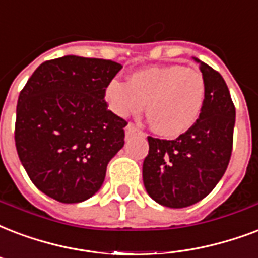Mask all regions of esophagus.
Instances as JSON below:
<instances>
[{
    "instance_id": "esophagus-1",
    "label": "esophagus",
    "mask_w": 258,
    "mask_h": 258,
    "mask_svg": "<svg viewBox=\"0 0 258 258\" xmlns=\"http://www.w3.org/2000/svg\"><path fill=\"white\" fill-rule=\"evenodd\" d=\"M138 131H139V130H138L137 127L133 124V123H128V124L125 125V135H127V137H130V135H133V134L138 133Z\"/></svg>"
}]
</instances>
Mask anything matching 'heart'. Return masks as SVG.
<instances>
[{
	"label": "heart",
	"instance_id": "obj_1",
	"mask_svg": "<svg viewBox=\"0 0 258 258\" xmlns=\"http://www.w3.org/2000/svg\"><path fill=\"white\" fill-rule=\"evenodd\" d=\"M108 108L127 117L142 111L155 130L168 138L186 133L198 121L204 100L206 81L199 70L181 64L153 66L133 73L128 82L112 80L104 89Z\"/></svg>",
	"mask_w": 258,
	"mask_h": 258
}]
</instances>
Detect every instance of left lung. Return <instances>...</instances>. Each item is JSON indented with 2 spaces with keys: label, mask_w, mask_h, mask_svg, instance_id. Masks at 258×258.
Wrapping results in <instances>:
<instances>
[{
  "label": "left lung",
  "mask_w": 258,
  "mask_h": 258,
  "mask_svg": "<svg viewBox=\"0 0 258 258\" xmlns=\"http://www.w3.org/2000/svg\"><path fill=\"white\" fill-rule=\"evenodd\" d=\"M206 81L199 119L186 133L166 141L147 137L143 184L161 206L184 208L204 199L225 174L233 151L235 107L223 77L198 58Z\"/></svg>",
  "instance_id": "1"
}]
</instances>
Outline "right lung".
Listing matches in <instances>:
<instances>
[{
  "label": "right lung",
  "mask_w": 258,
  "mask_h": 258,
  "mask_svg": "<svg viewBox=\"0 0 258 258\" xmlns=\"http://www.w3.org/2000/svg\"><path fill=\"white\" fill-rule=\"evenodd\" d=\"M123 68L66 55L29 77L16 109L17 154L31 181L60 203H81L103 185L124 146L127 121L108 109L104 89Z\"/></svg>",
  "instance_id": "add662e5"
}]
</instances>
